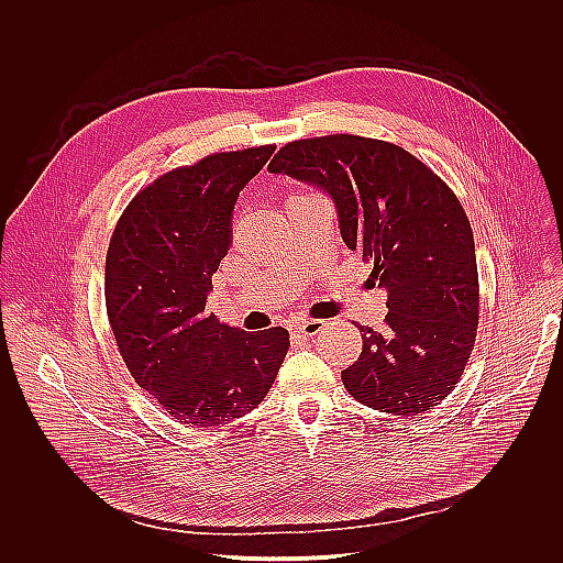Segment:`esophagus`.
<instances>
[{"label":"esophagus","instance_id":"1","mask_svg":"<svg viewBox=\"0 0 563 563\" xmlns=\"http://www.w3.org/2000/svg\"><path fill=\"white\" fill-rule=\"evenodd\" d=\"M322 327H324L322 320H300V322L294 324V331H296L298 335L313 338V335H318V333L322 331Z\"/></svg>","mask_w":563,"mask_h":563}]
</instances>
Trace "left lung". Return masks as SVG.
<instances>
[{"mask_svg":"<svg viewBox=\"0 0 563 563\" xmlns=\"http://www.w3.org/2000/svg\"><path fill=\"white\" fill-rule=\"evenodd\" d=\"M333 199L342 241L386 289V331L360 327V360L342 371L351 397L390 415L439 406L461 379L478 327L470 219L406 148L349 133L285 144L267 166Z\"/></svg>","mask_w":563,"mask_h":563,"instance_id":"1","label":"left lung"}]
</instances>
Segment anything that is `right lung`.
<instances>
[{"label":"right lung","mask_w":563,"mask_h":563,"mask_svg":"<svg viewBox=\"0 0 563 563\" xmlns=\"http://www.w3.org/2000/svg\"><path fill=\"white\" fill-rule=\"evenodd\" d=\"M274 144L214 153L135 195L104 265L107 316L137 382L177 421L223 426L269 393L289 349L283 327L247 333L206 311L212 274L232 247L239 192Z\"/></svg>","instance_id":"add662e5"}]
</instances>
